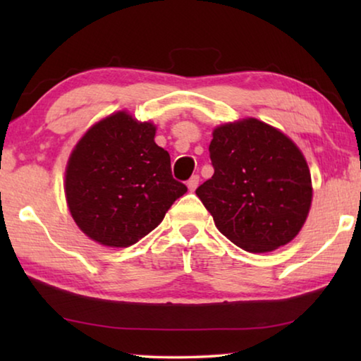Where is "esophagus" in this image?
<instances>
[{"mask_svg":"<svg viewBox=\"0 0 361 361\" xmlns=\"http://www.w3.org/2000/svg\"><path fill=\"white\" fill-rule=\"evenodd\" d=\"M199 186V176L197 175H192L191 178L188 180V188L189 191H195V188Z\"/></svg>","mask_w":361,"mask_h":361,"instance_id":"obj_1","label":"esophagus"}]
</instances>
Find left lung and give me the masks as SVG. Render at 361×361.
Listing matches in <instances>:
<instances>
[{
	"label": "left lung",
	"mask_w": 361,
	"mask_h": 361,
	"mask_svg": "<svg viewBox=\"0 0 361 361\" xmlns=\"http://www.w3.org/2000/svg\"><path fill=\"white\" fill-rule=\"evenodd\" d=\"M215 173L195 189L223 235L250 253L290 243L312 205V178L301 149L282 130L245 118L216 126Z\"/></svg>",
	"instance_id": "1"
}]
</instances>
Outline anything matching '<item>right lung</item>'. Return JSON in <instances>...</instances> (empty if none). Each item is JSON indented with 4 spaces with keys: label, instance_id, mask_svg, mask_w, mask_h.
<instances>
[{
    "label": "right lung",
    "instance_id": "1",
    "mask_svg": "<svg viewBox=\"0 0 361 361\" xmlns=\"http://www.w3.org/2000/svg\"><path fill=\"white\" fill-rule=\"evenodd\" d=\"M156 129L122 109L89 127L73 148L65 169L66 205L90 240L133 245L188 191L173 180L169 152L154 142Z\"/></svg>",
    "mask_w": 361,
    "mask_h": 361
}]
</instances>
